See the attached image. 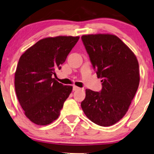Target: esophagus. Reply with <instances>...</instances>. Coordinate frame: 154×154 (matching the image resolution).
<instances>
[{"mask_svg":"<svg viewBox=\"0 0 154 154\" xmlns=\"http://www.w3.org/2000/svg\"><path fill=\"white\" fill-rule=\"evenodd\" d=\"M80 89H81V88L77 87V86H75V85L73 86V91H75V90H80Z\"/></svg>","mask_w":154,"mask_h":154,"instance_id":"esophagus-1","label":"esophagus"}]
</instances>
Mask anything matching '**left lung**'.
Wrapping results in <instances>:
<instances>
[{
    "instance_id": "obj_1",
    "label": "left lung",
    "mask_w": 154,
    "mask_h": 154,
    "mask_svg": "<svg viewBox=\"0 0 154 154\" xmlns=\"http://www.w3.org/2000/svg\"><path fill=\"white\" fill-rule=\"evenodd\" d=\"M81 39L97 78L102 79L100 92L85 90L81 108L97 125L111 126L125 115L137 90V59L115 35H84Z\"/></svg>"
}]
</instances>
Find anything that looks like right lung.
I'll return each mask as SVG.
<instances>
[{"mask_svg":"<svg viewBox=\"0 0 154 154\" xmlns=\"http://www.w3.org/2000/svg\"><path fill=\"white\" fill-rule=\"evenodd\" d=\"M79 36L40 40L20 57L14 74V88L26 116L38 125L57 119L72 91L52 78L79 41Z\"/></svg>","mask_w":154,"mask_h":154,"instance_id":"right-lung-1","label":"right lung"}]
</instances>
